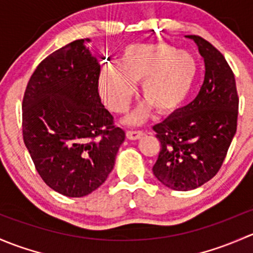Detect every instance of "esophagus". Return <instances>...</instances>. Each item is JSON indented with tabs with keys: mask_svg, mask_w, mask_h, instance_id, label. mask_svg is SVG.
<instances>
[{
	"mask_svg": "<svg viewBox=\"0 0 253 253\" xmlns=\"http://www.w3.org/2000/svg\"><path fill=\"white\" fill-rule=\"evenodd\" d=\"M144 136V131H140V130H127L126 131V137L129 140H139Z\"/></svg>",
	"mask_w": 253,
	"mask_h": 253,
	"instance_id": "1",
	"label": "esophagus"
}]
</instances>
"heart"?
<instances>
[{"label": "heart", "instance_id": "b5f03b06", "mask_svg": "<svg viewBox=\"0 0 253 253\" xmlns=\"http://www.w3.org/2000/svg\"><path fill=\"white\" fill-rule=\"evenodd\" d=\"M197 63L191 53L168 43H130L122 51L118 63L103 64L98 75V92L105 105L122 113L129 106L140 82L145 97L140 107L127 118L141 123L152 107L160 113L178 108L194 86Z\"/></svg>", "mask_w": 253, "mask_h": 253}]
</instances>
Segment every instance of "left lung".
I'll use <instances>...</instances> for the list:
<instances>
[{"label":"left lung","mask_w":253,"mask_h":253,"mask_svg":"<svg viewBox=\"0 0 253 253\" xmlns=\"http://www.w3.org/2000/svg\"><path fill=\"white\" fill-rule=\"evenodd\" d=\"M205 61V80L192 102L153 126L161 141L153 175L176 191H189L213 178L238 126L239 97L234 73L212 43L186 35Z\"/></svg>","instance_id":"1"}]
</instances>
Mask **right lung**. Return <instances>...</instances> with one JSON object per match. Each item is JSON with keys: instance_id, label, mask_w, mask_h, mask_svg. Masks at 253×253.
Here are the masks:
<instances>
[{"instance_id": "add662e5", "label": "right lung", "mask_w": 253, "mask_h": 253, "mask_svg": "<svg viewBox=\"0 0 253 253\" xmlns=\"http://www.w3.org/2000/svg\"><path fill=\"white\" fill-rule=\"evenodd\" d=\"M82 39L46 57L23 98V139L42 180L68 197L106 181L126 139L98 95L100 63Z\"/></svg>"}]
</instances>
